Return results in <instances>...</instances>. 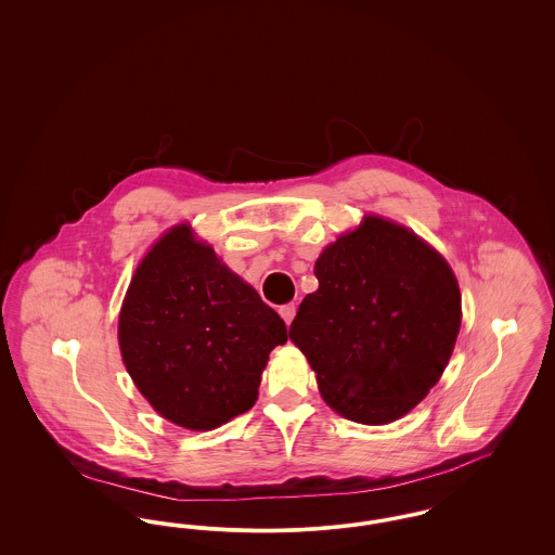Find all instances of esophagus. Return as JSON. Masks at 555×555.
<instances>
[{
    "mask_svg": "<svg viewBox=\"0 0 555 555\" xmlns=\"http://www.w3.org/2000/svg\"><path fill=\"white\" fill-rule=\"evenodd\" d=\"M279 314H281V318H283L287 324H291L293 318L297 314V306H295V304H285V306L279 308Z\"/></svg>",
    "mask_w": 555,
    "mask_h": 555,
    "instance_id": "obj_1",
    "label": "esophagus"
}]
</instances>
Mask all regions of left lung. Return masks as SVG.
Returning a JSON list of instances; mask_svg holds the SVG:
<instances>
[{
  "instance_id": "8db88e82",
  "label": "left lung",
  "mask_w": 555,
  "mask_h": 555,
  "mask_svg": "<svg viewBox=\"0 0 555 555\" xmlns=\"http://www.w3.org/2000/svg\"><path fill=\"white\" fill-rule=\"evenodd\" d=\"M318 289L289 337L344 418L387 424L437 385L462 324V295L446 258L410 229L366 216L317 260Z\"/></svg>"
}]
</instances>
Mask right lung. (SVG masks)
Listing matches in <instances>:
<instances>
[{
    "label": "right lung",
    "instance_id": "right-lung-1",
    "mask_svg": "<svg viewBox=\"0 0 555 555\" xmlns=\"http://www.w3.org/2000/svg\"><path fill=\"white\" fill-rule=\"evenodd\" d=\"M285 341L283 318L189 224L172 227L137 266L118 318L132 383L159 416L189 430L247 412L270 351Z\"/></svg>",
    "mask_w": 555,
    "mask_h": 555
}]
</instances>
